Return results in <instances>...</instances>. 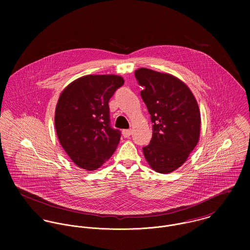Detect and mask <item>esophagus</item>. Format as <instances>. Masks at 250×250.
Listing matches in <instances>:
<instances>
[{
  "label": "esophagus",
  "instance_id": "34e87169",
  "mask_svg": "<svg viewBox=\"0 0 250 250\" xmlns=\"http://www.w3.org/2000/svg\"><path fill=\"white\" fill-rule=\"evenodd\" d=\"M131 134H132V130H130V129H126V130L122 131V135L124 138H129L131 136Z\"/></svg>",
  "mask_w": 250,
  "mask_h": 250
}]
</instances>
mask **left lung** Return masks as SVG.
Listing matches in <instances>:
<instances>
[{
  "mask_svg": "<svg viewBox=\"0 0 250 250\" xmlns=\"http://www.w3.org/2000/svg\"><path fill=\"white\" fill-rule=\"evenodd\" d=\"M135 76L153 123L144 157L153 170L170 173L187 161L199 141L198 104L188 85L173 75L140 68Z\"/></svg>",
  "mask_w": 250,
  "mask_h": 250,
  "instance_id": "1",
  "label": "left lung"
}]
</instances>
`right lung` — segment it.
<instances>
[{
  "mask_svg": "<svg viewBox=\"0 0 250 250\" xmlns=\"http://www.w3.org/2000/svg\"><path fill=\"white\" fill-rule=\"evenodd\" d=\"M123 83L117 75H86L61 93L55 111L56 132L79 167L95 170L115 151L121 134L110 126L108 101Z\"/></svg>",
  "mask_w": 250,
  "mask_h": 250,
  "instance_id": "obj_1",
  "label": "right lung"
}]
</instances>
